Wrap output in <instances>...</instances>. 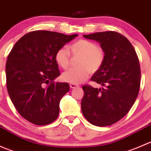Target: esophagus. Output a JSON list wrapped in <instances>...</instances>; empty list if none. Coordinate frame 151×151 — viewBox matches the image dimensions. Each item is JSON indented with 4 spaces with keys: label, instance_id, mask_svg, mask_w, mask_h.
<instances>
[{
    "label": "esophagus",
    "instance_id": "1",
    "mask_svg": "<svg viewBox=\"0 0 151 151\" xmlns=\"http://www.w3.org/2000/svg\"><path fill=\"white\" fill-rule=\"evenodd\" d=\"M69 85H70V88H78V87H79V85L72 84V83H71V84H70Z\"/></svg>",
    "mask_w": 151,
    "mask_h": 151
}]
</instances>
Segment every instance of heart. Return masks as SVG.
<instances>
[{"label": "heart", "instance_id": "obj_1", "mask_svg": "<svg viewBox=\"0 0 151 151\" xmlns=\"http://www.w3.org/2000/svg\"><path fill=\"white\" fill-rule=\"evenodd\" d=\"M73 56H79L77 68H73L62 74L64 81L79 84L88 78L89 73L96 72L101 68L105 60L104 50L94 42L87 39H79L68 47ZM55 60L60 68L66 69L70 62V55L65 48H60L55 55Z\"/></svg>", "mask_w": 151, "mask_h": 151}]
</instances>
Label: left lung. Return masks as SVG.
<instances>
[{"label": "left lung", "instance_id": "obj_1", "mask_svg": "<svg viewBox=\"0 0 151 151\" xmlns=\"http://www.w3.org/2000/svg\"><path fill=\"white\" fill-rule=\"evenodd\" d=\"M83 36L99 42L105 60L91 77L104 88L83 85L82 112L91 124L109 126L123 118L136 101L141 80L139 59L131 42L121 33L104 31Z\"/></svg>", "mask_w": 151, "mask_h": 151}]
</instances>
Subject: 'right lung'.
I'll return each instance as SVG.
<instances>
[{
  "label": "right lung",
  "mask_w": 151,
  "mask_h": 151,
  "mask_svg": "<svg viewBox=\"0 0 151 151\" xmlns=\"http://www.w3.org/2000/svg\"><path fill=\"white\" fill-rule=\"evenodd\" d=\"M77 34L35 30L17 42L6 64L9 95L21 116L38 126L57 119L62 97L69 91L67 83H55L60 75L55 55Z\"/></svg>",
  "instance_id": "1"
}]
</instances>
